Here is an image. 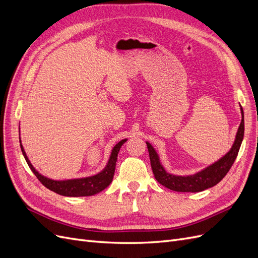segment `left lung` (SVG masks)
Instances as JSON below:
<instances>
[{
  "label": "left lung",
  "mask_w": 258,
  "mask_h": 258,
  "mask_svg": "<svg viewBox=\"0 0 258 258\" xmlns=\"http://www.w3.org/2000/svg\"><path fill=\"white\" fill-rule=\"evenodd\" d=\"M241 111V122L236 134L235 141L230 150L226 153L223 157L217 161L213 162L212 165L206 167L198 172L189 175H176L173 173H169L166 168L162 166L158 153L156 152L154 146L146 141L147 150L150 153L151 166L155 178L167 188L181 191V192H198L206 190L211 187L215 186L220 183L223 177L227 174L232 163L235 162L237 155L239 153L240 146L244 136V114L242 106L240 105Z\"/></svg>",
  "instance_id": "1"
}]
</instances>
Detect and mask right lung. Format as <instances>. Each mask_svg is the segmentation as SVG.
Instances as JSON below:
<instances>
[{
	"instance_id": "obj_1",
	"label": "right lung",
	"mask_w": 258,
	"mask_h": 258,
	"mask_svg": "<svg viewBox=\"0 0 258 258\" xmlns=\"http://www.w3.org/2000/svg\"><path fill=\"white\" fill-rule=\"evenodd\" d=\"M20 132V131H19ZM128 139H123L121 141L117 143L113 148L110 155V158L107 160V163L103 170H101L100 172L86 176V177H77V178H68V179H52L47 176L43 175L41 172L33 167L32 163L29 160L28 156L26 154L25 148L22 146L21 140L19 137L20 141V147L23 157H25L28 166L32 170V172L35 174V176L40 179V182L47 187L48 189L52 190L61 196L66 197H87V196H93L100 191L105 189L106 187L110 185L113 181V176L115 172L116 161H117V155L119 153L120 147L122 144L127 141Z\"/></svg>"
}]
</instances>
